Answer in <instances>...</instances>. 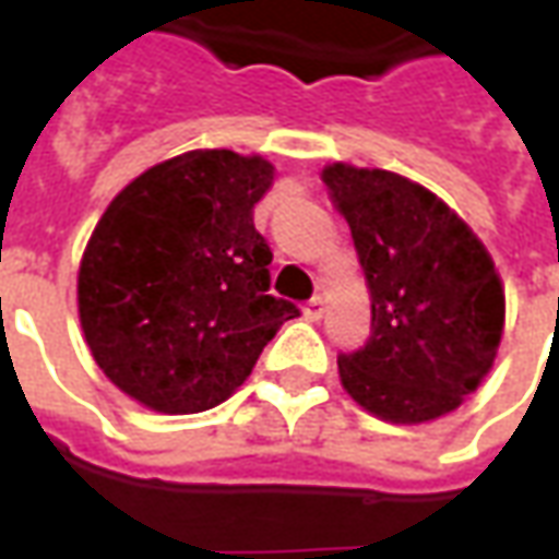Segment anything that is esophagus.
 I'll return each mask as SVG.
<instances>
[{
    "mask_svg": "<svg viewBox=\"0 0 559 559\" xmlns=\"http://www.w3.org/2000/svg\"><path fill=\"white\" fill-rule=\"evenodd\" d=\"M323 314H326V299H323V296H314L311 302L305 305V317H308V320H320Z\"/></svg>",
    "mask_w": 559,
    "mask_h": 559,
    "instance_id": "1",
    "label": "esophagus"
}]
</instances>
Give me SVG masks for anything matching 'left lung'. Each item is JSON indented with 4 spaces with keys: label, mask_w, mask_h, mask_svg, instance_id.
<instances>
[{
    "label": "left lung",
    "mask_w": 559,
    "mask_h": 559,
    "mask_svg": "<svg viewBox=\"0 0 559 559\" xmlns=\"http://www.w3.org/2000/svg\"><path fill=\"white\" fill-rule=\"evenodd\" d=\"M371 290V338L341 353V386L395 425L440 419L491 371L503 338V281L491 254L419 182L353 164L323 167Z\"/></svg>",
    "instance_id": "obj_1"
}]
</instances>
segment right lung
<instances>
[{"label":"right lung","mask_w":559,"mask_h":559,"mask_svg":"<svg viewBox=\"0 0 559 559\" xmlns=\"http://www.w3.org/2000/svg\"><path fill=\"white\" fill-rule=\"evenodd\" d=\"M275 179L260 155L194 148L160 160L104 209L78 272L95 362L143 407H218L299 308L269 293L254 206Z\"/></svg>","instance_id":"add662e5"}]
</instances>
